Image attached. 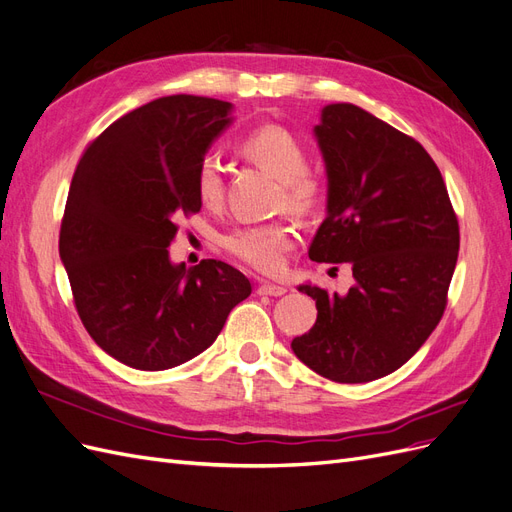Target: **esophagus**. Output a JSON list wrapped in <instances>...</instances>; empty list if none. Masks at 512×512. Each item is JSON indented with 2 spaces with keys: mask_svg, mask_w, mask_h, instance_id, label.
Returning <instances> with one entry per match:
<instances>
[{
  "mask_svg": "<svg viewBox=\"0 0 512 512\" xmlns=\"http://www.w3.org/2000/svg\"><path fill=\"white\" fill-rule=\"evenodd\" d=\"M258 294H265V297H282V294H286V286L271 284V282H260Z\"/></svg>",
  "mask_w": 512,
  "mask_h": 512,
  "instance_id": "obj_1",
  "label": "esophagus"
}]
</instances>
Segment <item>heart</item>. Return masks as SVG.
Instances as JSON below:
<instances>
[{"mask_svg": "<svg viewBox=\"0 0 512 512\" xmlns=\"http://www.w3.org/2000/svg\"><path fill=\"white\" fill-rule=\"evenodd\" d=\"M243 153L282 183L284 203L290 211L305 213L316 205L318 183L307 177V153L288 130L265 126L254 130L243 141ZM196 194L205 207H218L224 196L222 164L207 156L198 166ZM297 243V230L286 222L247 224L224 237V247L247 265L260 271H277L284 265L286 252Z\"/></svg>", "mask_w": 512, "mask_h": 512, "instance_id": "b5f03b06", "label": "heart"}]
</instances>
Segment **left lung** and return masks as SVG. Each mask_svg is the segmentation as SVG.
Instances as JSON below:
<instances>
[{
    "label": "left lung",
    "mask_w": 512,
    "mask_h": 512,
    "mask_svg": "<svg viewBox=\"0 0 512 512\" xmlns=\"http://www.w3.org/2000/svg\"><path fill=\"white\" fill-rule=\"evenodd\" d=\"M314 136L327 168V218L307 254L348 262L354 286L337 294L301 284L318 318L290 346L324 378L371 382L410 361L438 327L459 224L423 145L365 108L327 104Z\"/></svg>",
    "instance_id": "8db88e82"
}]
</instances>
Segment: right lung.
Here are the masks:
<instances>
[{"mask_svg": "<svg viewBox=\"0 0 512 512\" xmlns=\"http://www.w3.org/2000/svg\"><path fill=\"white\" fill-rule=\"evenodd\" d=\"M232 104L166 96L111 123L74 170L59 258L91 339L119 363L162 371L205 352L252 284L222 260L175 265L181 213L200 211L196 173Z\"/></svg>", "mask_w": 512, "mask_h": 512, "instance_id": "right-lung-1", "label": "right lung"}]
</instances>
